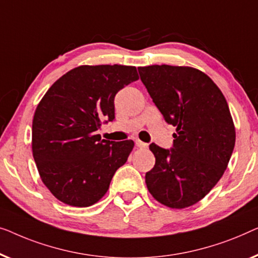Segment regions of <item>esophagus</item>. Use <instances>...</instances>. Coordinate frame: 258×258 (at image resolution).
<instances>
[{
  "instance_id": "1",
  "label": "esophagus",
  "mask_w": 258,
  "mask_h": 258,
  "mask_svg": "<svg viewBox=\"0 0 258 258\" xmlns=\"http://www.w3.org/2000/svg\"><path fill=\"white\" fill-rule=\"evenodd\" d=\"M136 145L139 148H143V150H145V148H147L148 147V144H146V143H143V141H140V140H137L136 141Z\"/></svg>"
}]
</instances>
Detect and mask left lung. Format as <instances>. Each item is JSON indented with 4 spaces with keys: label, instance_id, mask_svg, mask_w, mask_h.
Listing matches in <instances>:
<instances>
[{
    "label": "left lung",
    "instance_id": "obj_1",
    "mask_svg": "<svg viewBox=\"0 0 258 258\" xmlns=\"http://www.w3.org/2000/svg\"><path fill=\"white\" fill-rule=\"evenodd\" d=\"M138 70L165 120L176 127L172 150L150 145L155 165L145 176L148 191L166 207L187 208L222 177L236 139L233 117L221 90L198 69L164 64Z\"/></svg>",
    "mask_w": 258,
    "mask_h": 258
}]
</instances>
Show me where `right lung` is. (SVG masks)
Listing matches in <instances>:
<instances>
[{
    "label": "right lung",
    "mask_w": 258,
    "mask_h": 258,
    "mask_svg": "<svg viewBox=\"0 0 258 258\" xmlns=\"http://www.w3.org/2000/svg\"><path fill=\"white\" fill-rule=\"evenodd\" d=\"M136 67L81 65L53 83L32 119V155L39 176L65 205L89 207L106 194L127 161L132 140H101V119H114V96L138 81Z\"/></svg>",
    "instance_id": "obj_1"
}]
</instances>
